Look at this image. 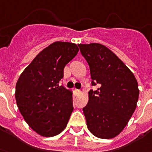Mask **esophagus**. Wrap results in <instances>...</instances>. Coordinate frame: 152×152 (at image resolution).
Listing matches in <instances>:
<instances>
[{
	"mask_svg": "<svg viewBox=\"0 0 152 152\" xmlns=\"http://www.w3.org/2000/svg\"><path fill=\"white\" fill-rule=\"evenodd\" d=\"M75 92H76V93L79 94V93L80 92V90H79V89H75Z\"/></svg>",
	"mask_w": 152,
	"mask_h": 152,
	"instance_id": "1",
	"label": "esophagus"
}]
</instances>
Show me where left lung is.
Instances as JSON below:
<instances>
[{
	"label": "left lung",
	"instance_id": "8db88e82",
	"mask_svg": "<svg viewBox=\"0 0 152 152\" xmlns=\"http://www.w3.org/2000/svg\"><path fill=\"white\" fill-rule=\"evenodd\" d=\"M90 69L92 86L89 102L83 109L88 129L97 138L116 137L136 109L139 96L134 74L113 52L100 43L79 44Z\"/></svg>",
	"mask_w": 152,
	"mask_h": 152
}]
</instances>
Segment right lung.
<instances>
[{"instance_id":"add662e5","label":"right lung","mask_w":152,"mask_h":152,"mask_svg":"<svg viewBox=\"0 0 152 152\" xmlns=\"http://www.w3.org/2000/svg\"><path fill=\"white\" fill-rule=\"evenodd\" d=\"M78 51L75 43L54 42L38 53L17 82L15 99L20 113L41 136H55L66 127L73 111L72 92L59 83L65 66Z\"/></svg>"}]
</instances>
